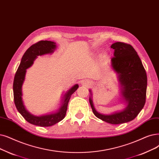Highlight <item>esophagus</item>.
<instances>
[{"mask_svg": "<svg viewBox=\"0 0 159 159\" xmlns=\"http://www.w3.org/2000/svg\"><path fill=\"white\" fill-rule=\"evenodd\" d=\"M82 84H83L84 86H89V85H90L91 82L89 81V80L85 79V80H83L82 81Z\"/></svg>", "mask_w": 159, "mask_h": 159, "instance_id": "34e87169", "label": "esophagus"}]
</instances>
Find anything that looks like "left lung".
<instances>
[{"label":"left lung","mask_w":159,"mask_h":159,"mask_svg":"<svg viewBox=\"0 0 159 159\" xmlns=\"http://www.w3.org/2000/svg\"><path fill=\"white\" fill-rule=\"evenodd\" d=\"M111 48L114 50L112 66L118 75L122 98L127 106L121 112L105 115L95 110L92 96L89 101L97 118L111 124H121L134 120L143 108L146 98L147 75L140 57L130 45L116 42ZM89 92L91 93V90Z\"/></svg>","instance_id":"1"}]
</instances>
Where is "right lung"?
Masks as SVG:
<instances>
[{"label": "right lung", "instance_id": "add662e5", "mask_svg": "<svg viewBox=\"0 0 159 159\" xmlns=\"http://www.w3.org/2000/svg\"><path fill=\"white\" fill-rule=\"evenodd\" d=\"M56 43L51 41H39L30 46L25 52L13 80V90L14 103L18 112L29 123L40 127H49L62 120L66 114L69 101L71 95L79 88L78 84L74 85L64 95L62 105L57 112L36 116L26 110L22 100V85L25 80L26 70L30 67L38 56L51 54L56 49Z\"/></svg>", "mask_w": 159, "mask_h": 159}]
</instances>
